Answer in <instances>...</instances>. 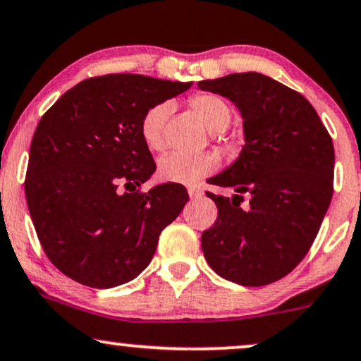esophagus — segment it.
<instances>
[{"instance_id":"esophagus-1","label":"esophagus","mask_w":361,"mask_h":361,"mask_svg":"<svg viewBox=\"0 0 361 361\" xmlns=\"http://www.w3.org/2000/svg\"><path fill=\"white\" fill-rule=\"evenodd\" d=\"M188 195H190V198H198L203 195V190L198 188V186H190Z\"/></svg>"}]
</instances>
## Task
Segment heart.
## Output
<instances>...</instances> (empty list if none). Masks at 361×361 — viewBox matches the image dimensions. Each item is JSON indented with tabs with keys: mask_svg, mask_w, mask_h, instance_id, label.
<instances>
[{
	"mask_svg": "<svg viewBox=\"0 0 361 361\" xmlns=\"http://www.w3.org/2000/svg\"><path fill=\"white\" fill-rule=\"evenodd\" d=\"M188 107L202 121L210 133H224L232 121V109L228 102L216 94L200 92L188 99ZM171 114V102L154 104L145 112L141 119V137L151 151L164 149V128ZM219 158L212 153L203 154H178L163 156L158 161V175L164 181L181 185H192L215 171Z\"/></svg>",
	"mask_w": 361,
	"mask_h": 361,
	"instance_id": "1",
	"label": "heart"
}]
</instances>
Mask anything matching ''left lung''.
<instances>
[{"instance_id":"left-lung-1","label":"left lung","mask_w":361,"mask_h":361,"mask_svg":"<svg viewBox=\"0 0 361 361\" xmlns=\"http://www.w3.org/2000/svg\"><path fill=\"white\" fill-rule=\"evenodd\" d=\"M198 89L235 102L245 133L237 161L210 180L235 195L207 192L219 216L202 233L203 255L225 279L272 284L294 271L318 235L333 197L331 136L301 94L262 73H230Z\"/></svg>"}]
</instances>
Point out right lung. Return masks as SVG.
Segmentation results:
<instances>
[{
  "label": "right lung",
  "instance_id": "obj_1",
  "mask_svg": "<svg viewBox=\"0 0 361 361\" xmlns=\"http://www.w3.org/2000/svg\"><path fill=\"white\" fill-rule=\"evenodd\" d=\"M190 87L107 73L72 87L42 116L25 195L42 249L62 274L107 289L151 262L188 192L178 183L142 192L156 164L139 126L149 107Z\"/></svg>",
  "mask_w": 361,
  "mask_h": 361
}]
</instances>
